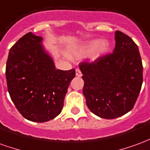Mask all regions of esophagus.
Listing matches in <instances>:
<instances>
[{"label": "esophagus", "mask_w": 150, "mask_h": 150, "mask_svg": "<svg viewBox=\"0 0 150 150\" xmlns=\"http://www.w3.org/2000/svg\"><path fill=\"white\" fill-rule=\"evenodd\" d=\"M75 75H76V76H79V77H80V76H82V72L81 71L79 70V69H76L75 70Z\"/></svg>", "instance_id": "obj_1"}]
</instances>
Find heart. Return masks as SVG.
<instances>
[{"label": "heart", "instance_id": "1", "mask_svg": "<svg viewBox=\"0 0 150 150\" xmlns=\"http://www.w3.org/2000/svg\"><path fill=\"white\" fill-rule=\"evenodd\" d=\"M109 49V43L107 40H91L77 49L72 51V54L75 57H80L85 53L90 52V58L92 60L100 58L108 52Z\"/></svg>", "mask_w": 150, "mask_h": 150}]
</instances>
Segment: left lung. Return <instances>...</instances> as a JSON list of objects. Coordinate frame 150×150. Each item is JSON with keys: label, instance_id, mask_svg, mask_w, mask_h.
Returning a JSON list of instances; mask_svg holds the SVG:
<instances>
[{"label": "left lung", "instance_id": "left-lung-1", "mask_svg": "<svg viewBox=\"0 0 150 150\" xmlns=\"http://www.w3.org/2000/svg\"><path fill=\"white\" fill-rule=\"evenodd\" d=\"M112 54L94 62H82L83 93L91 112L104 119L125 115L134 107L143 82V66L138 46L121 31L115 33Z\"/></svg>", "mask_w": 150, "mask_h": 150}]
</instances>
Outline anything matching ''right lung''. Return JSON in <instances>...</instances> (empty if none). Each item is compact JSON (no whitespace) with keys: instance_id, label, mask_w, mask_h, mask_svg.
I'll list each match as a JSON object with an SVG mask.
<instances>
[{"instance_id":"add662e5","label":"right lung","mask_w":150,"mask_h":150,"mask_svg":"<svg viewBox=\"0 0 150 150\" xmlns=\"http://www.w3.org/2000/svg\"><path fill=\"white\" fill-rule=\"evenodd\" d=\"M42 38L25 34L12 46L6 63L8 91L25 119L46 122L61 112L75 70H57L41 44Z\"/></svg>"}]
</instances>
